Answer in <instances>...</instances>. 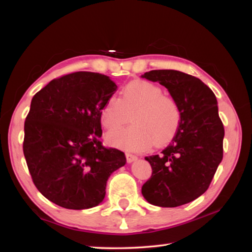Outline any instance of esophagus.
<instances>
[{"instance_id": "esophagus-1", "label": "esophagus", "mask_w": 252, "mask_h": 252, "mask_svg": "<svg viewBox=\"0 0 252 252\" xmlns=\"http://www.w3.org/2000/svg\"><path fill=\"white\" fill-rule=\"evenodd\" d=\"M126 157L127 163H132V162H134V161L138 160V157L134 156V155H131V153H126Z\"/></svg>"}]
</instances>
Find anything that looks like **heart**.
<instances>
[{
	"label": "heart",
	"mask_w": 252,
	"mask_h": 252,
	"mask_svg": "<svg viewBox=\"0 0 252 252\" xmlns=\"http://www.w3.org/2000/svg\"><path fill=\"white\" fill-rule=\"evenodd\" d=\"M135 113L133 126L108 134V142L126 151H146L153 144L162 147L176 135L181 121L179 105L162 89L146 80L127 83L121 97H109L102 106L100 119L106 130H116L127 121V113Z\"/></svg>",
	"instance_id": "b5f03b06"
}]
</instances>
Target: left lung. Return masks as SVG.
<instances>
[{
    "label": "left lung",
    "mask_w": 252,
    "mask_h": 252,
    "mask_svg": "<svg viewBox=\"0 0 252 252\" xmlns=\"http://www.w3.org/2000/svg\"><path fill=\"white\" fill-rule=\"evenodd\" d=\"M141 78L167 88L181 112L171 143L161 155L146 157L152 176L142 186V195L153 206H182L206 192L222 160L218 101L201 80L180 71L152 70Z\"/></svg>",
    "instance_id": "8db88e82"
}]
</instances>
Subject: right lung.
<instances>
[{"label":"right lung","instance_id":"add662e5","mask_svg":"<svg viewBox=\"0 0 252 252\" xmlns=\"http://www.w3.org/2000/svg\"><path fill=\"white\" fill-rule=\"evenodd\" d=\"M117 90L104 74L75 72L33 96L23 153L34 185L51 202L73 210L99 206L109 177L126 163L125 153L99 141L102 106Z\"/></svg>","mask_w":252,"mask_h":252}]
</instances>
